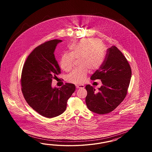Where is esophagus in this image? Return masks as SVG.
<instances>
[{"label":"esophagus","mask_w":152,"mask_h":152,"mask_svg":"<svg viewBox=\"0 0 152 152\" xmlns=\"http://www.w3.org/2000/svg\"><path fill=\"white\" fill-rule=\"evenodd\" d=\"M76 87L77 88H85V86L83 85H76Z\"/></svg>","instance_id":"1"}]
</instances>
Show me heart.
<instances>
[{"label":"heart","instance_id":"1","mask_svg":"<svg viewBox=\"0 0 152 152\" xmlns=\"http://www.w3.org/2000/svg\"><path fill=\"white\" fill-rule=\"evenodd\" d=\"M69 53L62 56L60 66L65 71H69L72 69L75 59H78V64L81 66L74 70L67 77L69 83L80 84L83 83L88 72V69L95 71L102 64L105 52L101 42L92 38L83 39L74 42L68 48Z\"/></svg>","mask_w":152,"mask_h":152}]
</instances>
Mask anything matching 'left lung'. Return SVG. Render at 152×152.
Listing matches in <instances>:
<instances>
[{
    "instance_id": "left-lung-1",
    "label": "left lung",
    "mask_w": 152,
    "mask_h": 152,
    "mask_svg": "<svg viewBox=\"0 0 152 152\" xmlns=\"http://www.w3.org/2000/svg\"><path fill=\"white\" fill-rule=\"evenodd\" d=\"M131 76L130 66L121 52L115 46L108 48L105 60L90 78L101 80L102 86L98 91L90 85L85 87L88 109L99 114L114 110L126 96Z\"/></svg>"
}]
</instances>
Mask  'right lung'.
Masks as SVG:
<instances>
[{
    "mask_svg": "<svg viewBox=\"0 0 152 152\" xmlns=\"http://www.w3.org/2000/svg\"><path fill=\"white\" fill-rule=\"evenodd\" d=\"M62 42L53 39L38 46L28 56L23 66L21 86L28 105L42 116L52 118L64 112L67 100L76 89L73 83L53 88L52 82L61 69L56 60V47Z\"/></svg>",
    "mask_w": 152,
    "mask_h": 152,
    "instance_id": "1",
    "label": "right lung"
}]
</instances>
